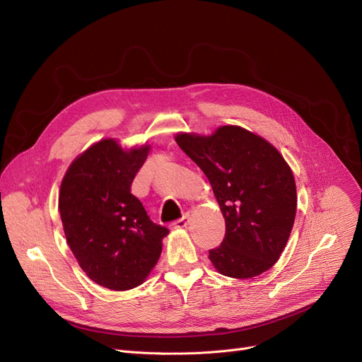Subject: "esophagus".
I'll return each instance as SVG.
<instances>
[{
  "mask_svg": "<svg viewBox=\"0 0 362 362\" xmlns=\"http://www.w3.org/2000/svg\"><path fill=\"white\" fill-rule=\"evenodd\" d=\"M189 221H190L189 214H184L180 220H177L175 223H173V228H175V229H184V228H187V224H189Z\"/></svg>",
  "mask_w": 362,
  "mask_h": 362,
  "instance_id": "obj_1",
  "label": "esophagus"
}]
</instances>
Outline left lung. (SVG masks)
Returning a JSON list of instances; mask_svg holds the SVG:
<instances>
[{
	"label": "left lung",
	"mask_w": 362,
	"mask_h": 362,
	"mask_svg": "<svg viewBox=\"0 0 362 362\" xmlns=\"http://www.w3.org/2000/svg\"><path fill=\"white\" fill-rule=\"evenodd\" d=\"M175 141L206 175L226 223L223 243L209 250L211 264L232 279L268 271L288 244L296 214L295 178L283 156L240 126L209 136L178 133Z\"/></svg>",
	"instance_id": "8db88e82"
}]
</instances>
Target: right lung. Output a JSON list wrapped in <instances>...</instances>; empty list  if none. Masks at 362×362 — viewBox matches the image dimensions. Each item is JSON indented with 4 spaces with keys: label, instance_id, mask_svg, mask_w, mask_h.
Returning <instances> with one entry per match:
<instances>
[{
    "label": "right lung",
    "instance_id": "right-lung-1",
    "mask_svg": "<svg viewBox=\"0 0 362 362\" xmlns=\"http://www.w3.org/2000/svg\"><path fill=\"white\" fill-rule=\"evenodd\" d=\"M149 149L102 139L73 160L61 182L58 208L70 250L86 276L110 291L142 284L169 233L130 192Z\"/></svg>",
    "mask_w": 362,
    "mask_h": 362
}]
</instances>
